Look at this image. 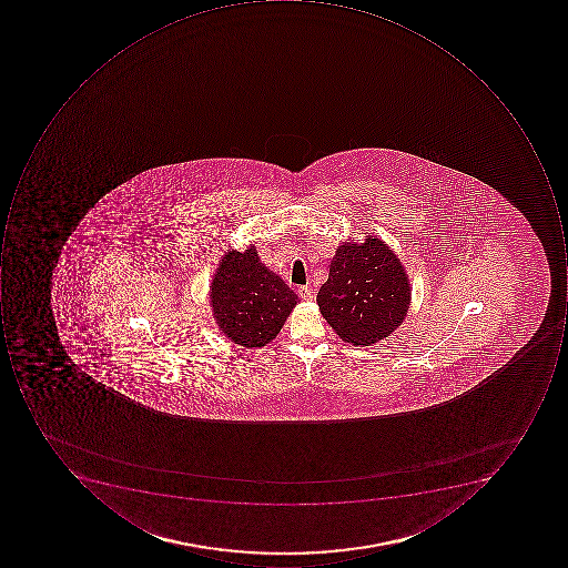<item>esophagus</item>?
Wrapping results in <instances>:
<instances>
[{"instance_id":"1","label":"esophagus","mask_w":568,"mask_h":568,"mask_svg":"<svg viewBox=\"0 0 568 568\" xmlns=\"http://www.w3.org/2000/svg\"><path fill=\"white\" fill-rule=\"evenodd\" d=\"M298 297H301L302 301H314V292H312L311 286H301V288H298Z\"/></svg>"}]
</instances>
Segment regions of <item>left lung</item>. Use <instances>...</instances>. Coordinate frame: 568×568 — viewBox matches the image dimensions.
<instances>
[{
    "label": "left lung",
    "mask_w": 568,
    "mask_h": 568,
    "mask_svg": "<svg viewBox=\"0 0 568 568\" xmlns=\"http://www.w3.org/2000/svg\"><path fill=\"white\" fill-rule=\"evenodd\" d=\"M409 280L399 257L381 239L343 242L317 293L321 314L343 342L371 346L389 336L408 314Z\"/></svg>",
    "instance_id": "obj_1"
}]
</instances>
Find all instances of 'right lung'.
<instances>
[{"label": "right lung", "instance_id": "1", "mask_svg": "<svg viewBox=\"0 0 568 568\" xmlns=\"http://www.w3.org/2000/svg\"><path fill=\"white\" fill-rule=\"evenodd\" d=\"M213 317L235 345L261 348L275 339L297 305L292 288L261 263L254 245L229 251L220 261L210 288Z\"/></svg>", "mask_w": 568, "mask_h": 568}]
</instances>
